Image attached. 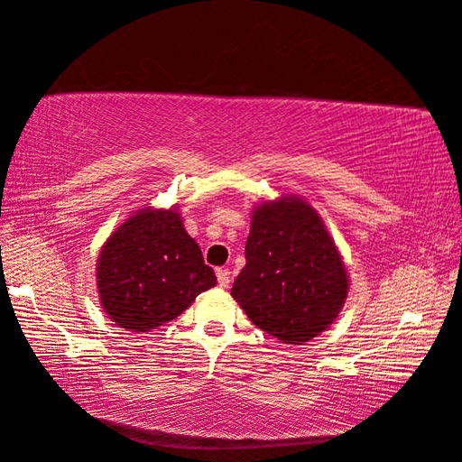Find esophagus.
<instances>
[{
    "mask_svg": "<svg viewBox=\"0 0 462 462\" xmlns=\"http://www.w3.org/2000/svg\"><path fill=\"white\" fill-rule=\"evenodd\" d=\"M217 280H218V286L221 288H229L231 284V272L225 270V268H217Z\"/></svg>",
    "mask_w": 462,
    "mask_h": 462,
    "instance_id": "1",
    "label": "esophagus"
}]
</instances>
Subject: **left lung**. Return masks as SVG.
Here are the masks:
<instances>
[{
  "instance_id": "8db88e82",
  "label": "left lung",
  "mask_w": 462,
  "mask_h": 462,
  "mask_svg": "<svg viewBox=\"0 0 462 462\" xmlns=\"http://www.w3.org/2000/svg\"><path fill=\"white\" fill-rule=\"evenodd\" d=\"M245 268L231 296L263 333L310 341L338 317L349 278L333 237L309 202L280 197L254 208Z\"/></svg>"
}]
</instances>
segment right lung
I'll return each mask as SVG.
<instances>
[{"mask_svg": "<svg viewBox=\"0 0 462 462\" xmlns=\"http://www.w3.org/2000/svg\"><path fill=\"white\" fill-rule=\"evenodd\" d=\"M213 286L215 272L176 208L137 210L111 233L97 260L103 310L134 333L174 320Z\"/></svg>", "mask_w": 462, "mask_h": 462, "instance_id": "1", "label": "right lung"}]
</instances>
